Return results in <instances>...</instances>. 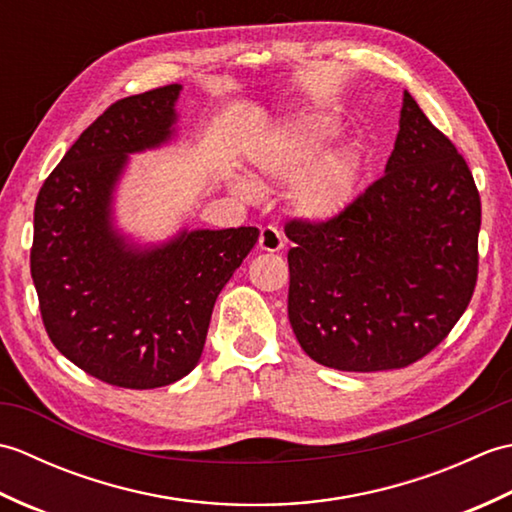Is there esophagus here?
<instances>
[{"label": "esophagus", "mask_w": 512, "mask_h": 512, "mask_svg": "<svg viewBox=\"0 0 512 512\" xmlns=\"http://www.w3.org/2000/svg\"><path fill=\"white\" fill-rule=\"evenodd\" d=\"M259 248L268 250V253H275V250H281L286 244L284 235H281L275 226H264L262 233H259Z\"/></svg>", "instance_id": "esophagus-1"}]
</instances>
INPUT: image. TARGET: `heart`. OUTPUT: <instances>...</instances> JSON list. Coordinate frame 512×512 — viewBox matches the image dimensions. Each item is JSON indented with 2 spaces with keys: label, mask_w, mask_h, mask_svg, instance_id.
<instances>
[{
  "label": "heart",
  "mask_w": 512,
  "mask_h": 512,
  "mask_svg": "<svg viewBox=\"0 0 512 512\" xmlns=\"http://www.w3.org/2000/svg\"><path fill=\"white\" fill-rule=\"evenodd\" d=\"M339 132L332 116L306 112L286 116L248 145L255 178L264 184H288L292 213L310 224H330L350 209L361 182V154L345 143L327 145ZM228 187L244 200H257L255 180L233 173Z\"/></svg>",
  "instance_id": "obj_1"
}]
</instances>
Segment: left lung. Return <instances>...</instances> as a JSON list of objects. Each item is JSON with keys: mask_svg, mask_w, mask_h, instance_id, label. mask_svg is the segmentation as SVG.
Listing matches in <instances>:
<instances>
[{"mask_svg": "<svg viewBox=\"0 0 512 512\" xmlns=\"http://www.w3.org/2000/svg\"><path fill=\"white\" fill-rule=\"evenodd\" d=\"M385 176L339 220L290 222L288 319L319 365L383 372L429 354L477 279L480 193L451 140L405 92Z\"/></svg>", "mask_w": 512, "mask_h": 512, "instance_id": "8db88e82", "label": "left lung"}]
</instances>
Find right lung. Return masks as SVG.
<instances>
[{
	"instance_id": "add662e5",
	"label": "right lung",
	"mask_w": 512,
	"mask_h": 512,
	"mask_svg": "<svg viewBox=\"0 0 512 512\" xmlns=\"http://www.w3.org/2000/svg\"><path fill=\"white\" fill-rule=\"evenodd\" d=\"M173 83L114 103L37 195L30 273L54 347L116 387L154 389L198 365L215 299L255 246V226L189 228L147 242L118 222L132 156L178 143Z\"/></svg>"
}]
</instances>
